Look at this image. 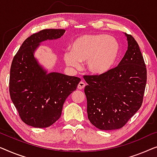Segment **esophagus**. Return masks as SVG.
Instances as JSON below:
<instances>
[{
    "mask_svg": "<svg viewBox=\"0 0 157 157\" xmlns=\"http://www.w3.org/2000/svg\"><path fill=\"white\" fill-rule=\"evenodd\" d=\"M85 87V82H84L83 81L79 82V84H78V90H82Z\"/></svg>",
    "mask_w": 157,
    "mask_h": 157,
    "instance_id": "1",
    "label": "esophagus"
}]
</instances>
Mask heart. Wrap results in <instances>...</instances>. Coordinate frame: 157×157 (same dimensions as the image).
Here are the masks:
<instances>
[{
  "label": "heart",
  "mask_w": 157,
  "mask_h": 157,
  "mask_svg": "<svg viewBox=\"0 0 157 157\" xmlns=\"http://www.w3.org/2000/svg\"><path fill=\"white\" fill-rule=\"evenodd\" d=\"M120 53L115 37L106 34H85L75 40L71 51L65 52L64 59L71 67L78 68L87 61L90 72L96 75L106 74L113 67Z\"/></svg>",
  "instance_id": "heart-1"
}]
</instances>
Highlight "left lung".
Listing matches in <instances>:
<instances>
[{
  "label": "left lung",
  "mask_w": 157,
  "mask_h": 157,
  "mask_svg": "<svg viewBox=\"0 0 157 157\" xmlns=\"http://www.w3.org/2000/svg\"><path fill=\"white\" fill-rule=\"evenodd\" d=\"M128 49L118 66L101 75H84L90 122L101 130L123 127L140 109L147 84V68L138 43L125 33Z\"/></svg>",
  "instance_id": "1"
}]
</instances>
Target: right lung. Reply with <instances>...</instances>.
I'll return each mask as SVG.
<instances>
[{"instance_id": "add662e5", "label": "right lung", "mask_w": 157, "mask_h": 157, "mask_svg": "<svg viewBox=\"0 0 157 157\" xmlns=\"http://www.w3.org/2000/svg\"><path fill=\"white\" fill-rule=\"evenodd\" d=\"M64 29H45L23 42L13 57L10 72V98L26 124L50 127L60 117L63 104L80 78L58 72L47 73L34 57L41 42L59 38Z\"/></svg>"}]
</instances>
